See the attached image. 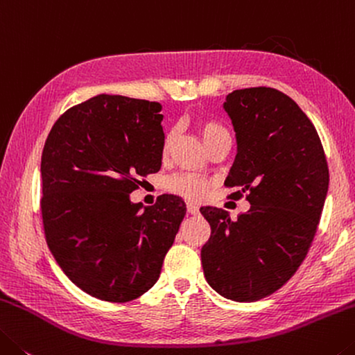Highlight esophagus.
I'll list each match as a JSON object with an SVG mask.
<instances>
[{"label":"esophagus","instance_id":"1","mask_svg":"<svg viewBox=\"0 0 355 355\" xmlns=\"http://www.w3.org/2000/svg\"><path fill=\"white\" fill-rule=\"evenodd\" d=\"M187 212L190 214V216H198L200 207L195 206V205H187Z\"/></svg>","mask_w":355,"mask_h":355}]
</instances>
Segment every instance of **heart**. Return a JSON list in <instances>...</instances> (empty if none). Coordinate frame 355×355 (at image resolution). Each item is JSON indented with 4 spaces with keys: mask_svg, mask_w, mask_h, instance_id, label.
Here are the masks:
<instances>
[{
    "mask_svg": "<svg viewBox=\"0 0 355 355\" xmlns=\"http://www.w3.org/2000/svg\"><path fill=\"white\" fill-rule=\"evenodd\" d=\"M198 130L206 146H209V144L216 141L218 138L228 137V130H226L222 124L216 123V121H201L198 125ZM174 137H176V133L173 130L166 133L165 141H164V153H168V150H170L171 144L174 141ZM166 189L170 190L171 193L182 196V198L198 201L201 198H205L207 190L211 189V181L202 176H198V174L182 173L168 179Z\"/></svg>",
    "mask_w": 355,
    "mask_h": 355,
    "instance_id": "heart-1",
    "label": "heart"
}]
</instances>
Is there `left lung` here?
I'll return each mask as SVG.
<instances>
[{
	"label": "left lung",
	"instance_id": "1",
	"mask_svg": "<svg viewBox=\"0 0 355 355\" xmlns=\"http://www.w3.org/2000/svg\"><path fill=\"white\" fill-rule=\"evenodd\" d=\"M237 155L225 185L245 195L248 212L231 220L201 207L211 237L201 248L207 283L226 299L254 302L280 289L315 239L329 189V166L318 132L291 97L274 88L226 96Z\"/></svg>",
	"mask_w": 355,
	"mask_h": 355
}]
</instances>
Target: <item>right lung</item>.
<instances>
[{"label": "right lung", "mask_w": 355, "mask_h": 355, "mask_svg": "<svg viewBox=\"0 0 355 355\" xmlns=\"http://www.w3.org/2000/svg\"><path fill=\"white\" fill-rule=\"evenodd\" d=\"M159 102L101 94L69 108L46 137L40 162L45 241L73 284L92 297L130 302L159 280L185 216L162 195L133 205L141 178L162 166Z\"/></svg>", "instance_id": "add662e5"}]
</instances>
